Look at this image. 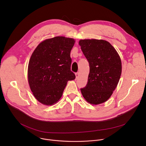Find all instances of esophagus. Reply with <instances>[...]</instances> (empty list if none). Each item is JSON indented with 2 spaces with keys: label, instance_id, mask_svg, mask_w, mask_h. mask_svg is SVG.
Instances as JSON below:
<instances>
[{
  "label": "esophagus",
  "instance_id": "1",
  "mask_svg": "<svg viewBox=\"0 0 146 146\" xmlns=\"http://www.w3.org/2000/svg\"><path fill=\"white\" fill-rule=\"evenodd\" d=\"M75 75H76V78H78V77H79V72H78V73H76L75 74Z\"/></svg>",
  "mask_w": 146,
  "mask_h": 146
}]
</instances>
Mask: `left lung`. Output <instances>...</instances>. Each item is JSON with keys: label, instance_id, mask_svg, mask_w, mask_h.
Returning <instances> with one entry per match:
<instances>
[{"label": "left lung", "instance_id": "1", "mask_svg": "<svg viewBox=\"0 0 146 146\" xmlns=\"http://www.w3.org/2000/svg\"><path fill=\"white\" fill-rule=\"evenodd\" d=\"M82 51L89 62L88 83L80 89L88 103L101 104L108 100L119 83L122 73L120 56L111 44L102 39H81Z\"/></svg>", "mask_w": 146, "mask_h": 146}]
</instances>
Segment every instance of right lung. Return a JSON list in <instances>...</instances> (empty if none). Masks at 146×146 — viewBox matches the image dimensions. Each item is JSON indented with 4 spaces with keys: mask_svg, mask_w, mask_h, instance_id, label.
Returning a JSON list of instances; mask_svg holds the SVG:
<instances>
[{
    "mask_svg": "<svg viewBox=\"0 0 146 146\" xmlns=\"http://www.w3.org/2000/svg\"><path fill=\"white\" fill-rule=\"evenodd\" d=\"M73 38L56 36L41 42L31 55L28 65L29 86L41 104L52 106L60 100L68 80H74L71 72L70 52Z\"/></svg>",
    "mask_w": 146,
    "mask_h": 146,
    "instance_id": "1",
    "label": "right lung"
}]
</instances>
